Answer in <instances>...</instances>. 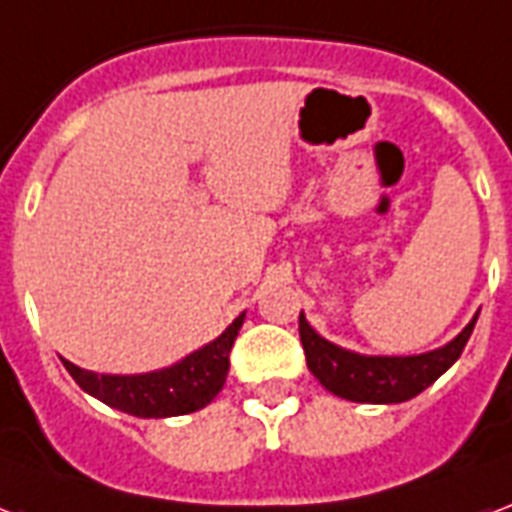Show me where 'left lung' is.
<instances>
[{
	"label": "left lung",
	"mask_w": 512,
	"mask_h": 512,
	"mask_svg": "<svg viewBox=\"0 0 512 512\" xmlns=\"http://www.w3.org/2000/svg\"><path fill=\"white\" fill-rule=\"evenodd\" d=\"M478 314L473 322L456 335L454 341L427 354L411 357H368L357 351H346L308 325L300 311V343L306 351L308 370L327 392L351 400V403H405L429 384H435L464 351Z\"/></svg>",
	"instance_id": "8db88e82"
}]
</instances>
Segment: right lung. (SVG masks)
<instances>
[{
  "instance_id": "1",
  "label": "right lung",
  "mask_w": 512,
  "mask_h": 512,
  "mask_svg": "<svg viewBox=\"0 0 512 512\" xmlns=\"http://www.w3.org/2000/svg\"><path fill=\"white\" fill-rule=\"evenodd\" d=\"M244 325V314L233 319L225 333L217 335L204 349L187 354L185 360L163 370L139 373V376H104L91 373L64 360L69 376L101 403L112 405L117 411L131 413L139 419H166L182 413L201 411L214 397L220 395L222 384L228 378L230 349Z\"/></svg>"
}]
</instances>
